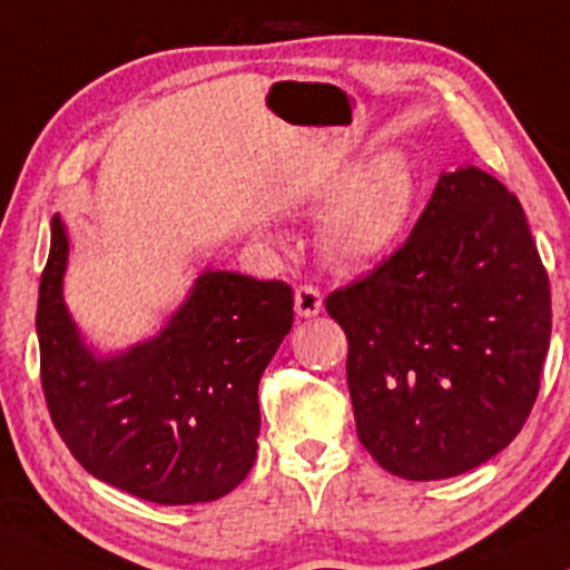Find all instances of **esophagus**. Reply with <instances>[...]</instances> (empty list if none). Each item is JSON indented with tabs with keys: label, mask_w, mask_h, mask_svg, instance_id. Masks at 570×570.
<instances>
[{
	"label": "esophagus",
	"mask_w": 570,
	"mask_h": 570,
	"mask_svg": "<svg viewBox=\"0 0 570 570\" xmlns=\"http://www.w3.org/2000/svg\"><path fill=\"white\" fill-rule=\"evenodd\" d=\"M322 293L314 285H298L295 287V314L303 318L316 316L322 311Z\"/></svg>",
	"instance_id": "34e87169"
}]
</instances>
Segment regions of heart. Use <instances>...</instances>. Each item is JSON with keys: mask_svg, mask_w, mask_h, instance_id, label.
<instances>
[{"mask_svg": "<svg viewBox=\"0 0 570 570\" xmlns=\"http://www.w3.org/2000/svg\"><path fill=\"white\" fill-rule=\"evenodd\" d=\"M337 199L318 223V246L342 267L384 259L400 244L415 213L417 176L407 155L386 153L340 170L322 191Z\"/></svg>", "mask_w": 570, "mask_h": 570, "instance_id": "b5f03b06", "label": "heart"}]
</instances>
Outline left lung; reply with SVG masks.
<instances>
[{"instance_id": "obj_1", "label": "left lung", "mask_w": 570, "mask_h": 570, "mask_svg": "<svg viewBox=\"0 0 570 570\" xmlns=\"http://www.w3.org/2000/svg\"><path fill=\"white\" fill-rule=\"evenodd\" d=\"M324 306L347 334L357 439L386 472L454 478L524 428L550 279L517 194L485 170L441 174L410 238Z\"/></svg>"}]
</instances>
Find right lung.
Returning a JSON list of instances; mask_svg holds the SVG:
<instances>
[{
    "label": "right lung",
    "instance_id": "add662e5",
    "mask_svg": "<svg viewBox=\"0 0 570 570\" xmlns=\"http://www.w3.org/2000/svg\"><path fill=\"white\" fill-rule=\"evenodd\" d=\"M59 215L38 287L41 384L61 441L92 478L163 505L230 493L256 459L259 379L293 326L283 279L205 269L158 337L98 357L61 298Z\"/></svg>",
    "mask_w": 570,
    "mask_h": 570
}]
</instances>
